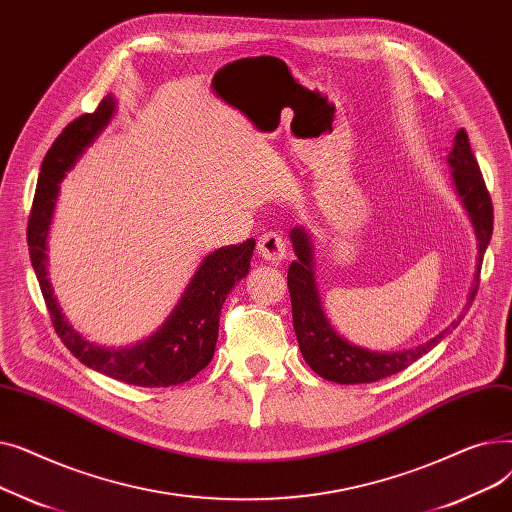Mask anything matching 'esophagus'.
<instances>
[{"label":"esophagus","mask_w":512,"mask_h":512,"mask_svg":"<svg viewBox=\"0 0 512 512\" xmlns=\"http://www.w3.org/2000/svg\"><path fill=\"white\" fill-rule=\"evenodd\" d=\"M257 251L263 259L280 263L286 257V242L276 232H265L257 242Z\"/></svg>","instance_id":"34e87169"}]
</instances>
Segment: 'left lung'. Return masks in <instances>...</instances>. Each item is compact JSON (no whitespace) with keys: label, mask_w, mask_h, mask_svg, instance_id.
<instances>
[{"label":"left lung","mask_w":512,"mask_h":512,"mask_svg":"<svg viewBox=\"0 0 512 512\" xmlns=\"http://www.w3.org/2000/svg\"><path fill=\"white\" fill-rule=\"evenodd\" d=\"M448 166L452 170V184L456 188V195L461 197L477 236V265L467 299V307H471L479 286L483 253H486L492 238L494 209L465 128L456 132L452 151L448 155ZM290 240L294 253H297V261H292L288 267L294 334H297L301 355L307 365L328 382L367 384L384 380L388 375L407 369L413 361L432 351L440 340L446 338V334H450L461 324L463 317L454 319L438 336L427 340L425 344L409 348V351L375 353L355 346L334 332L328 317L324 315V309H321L313 272V242L309 234L303 228H292Z\"/></svg>","instance_id":"8db88e82"}]
</instances>
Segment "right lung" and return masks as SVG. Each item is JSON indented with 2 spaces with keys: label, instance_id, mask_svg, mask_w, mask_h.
I'll return each mask as SVG.
<instances>
[{
  "label": "right lung",
  "instance_id": "obj_1",
  "mask_svg": "<svg viewBox=\"0 0 512 512\" xmlns=\"http://www.w3.org/2000/svg\"><path fill=\"white\" fill-rule=\"evenodd\" d=\"M116 112V99L107 95L93 114L70 122L43 157L33 209L29 215V253L43 299L56 334L68 351L87 367L110 378L141 388H168L184 384L205 369L215 353L220 330V313L228 292L251 270L255 240L222 247L209 253L184 288L168 319L147 340L124 348H105L80 336L58 307L47 280V234L60 182L76 159L99 137Z\"/></svg>",
  "mask_w": 512,
  "mask_h": 512
}]
</instances>
